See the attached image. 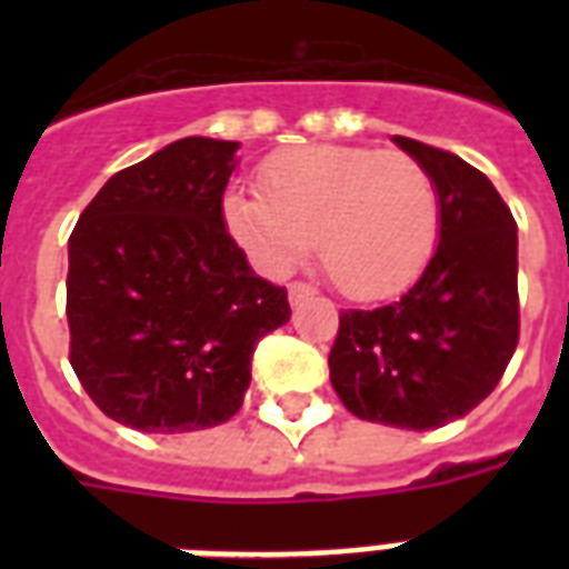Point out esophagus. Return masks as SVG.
Listing matches in <instances>:
<instances>
[{
  "label": "esophagus",
  "mask_w": 569,
  "mask_h": 569,
  "mask_svg": "<svg viewBox=\"0 0 569 569\" xmlns=\"http://www.w3.org/2000/svg\"><path fill=\"white\" fill-rule=\"evenodd\" d=\"M312 295H316V289H312L310 283H301V280H298V283L289 286V301H292V307H301L303 301H310Z\"/></svg>",
  "instance_id": "esophagus-1"
}]
</instances>
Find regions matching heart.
Instances as JSON below:
<instances>
[{"instance_id":"obj_1","label":"heart","mask_w":569,"mask_h":569,"mask_svg":"<svg viewBox=\"0 0 569 569\" xmlns=\"http://www.w3.org/2000/svg\"><path fill=\"white\" fill-rule=\"evenodd\" d=\"M223 223L268 274L316 241L339 292L380 301L422 274L440 239V191L419 159L348 144L289 147L259 168V197H223Z\"/></svg>"}]
</instances>
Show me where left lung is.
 <instances>
[{"instance_id":"8db88e82","label":"left lung","mask_w":569,"mask_h":569,"mask_svg":"<svg viewBox=\"0 0 569 569\" xmlns=\"http://www.w3.org/2000/svg\"><path fill=\"white\" fill-rule=\"evenodd\" d=\"M440 191V244L422 277L378 310L339 312L330 383L366 422L431 431L478 407L520 339L517 221L460 156L392 136Z\"/></svg>"}]
</instances>
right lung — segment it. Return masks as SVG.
I'll return each mask as SVG.
<instances>
[{
	"label": "right lung",
	"instance_id": "obj_1",
	"mask_svg": "<svg viewBox=\"0 0 569 569\" xmlns=\"http://www.w3.org/2000/svg\"><path fill=\"white\" fill-rule=\"evenodd\" d=\"M236 150L180 138L114 173L70 232V366L136 431H203L239 413L259 339L292 316L223 223Z\"/></svg>",
	"mask_w": 569,
	"mask_h": 569
}]
</instances>
